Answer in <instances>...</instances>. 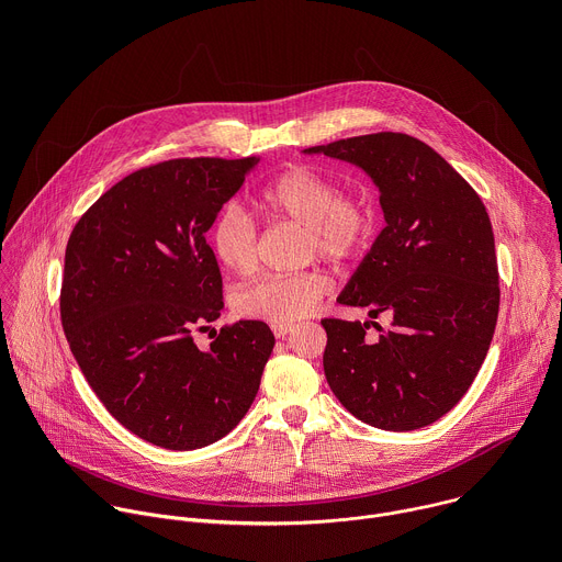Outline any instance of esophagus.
<instances>
[{
    "label": "esophagus",
    "instance_id": "esophagus-1",
    "mask_svg": "<svg viewBox=\"0 0 562 562\" xmlns=\"http://www.w3.org/2000/svg\"><path fill=\"white\" fill-rule=\"evenodd\" d=\"M271 329H273L276 338H286L293 331V325H273Z\"/></svg>",
    "mask_w": 562,
    "mask_h": 562
}]
</instances>
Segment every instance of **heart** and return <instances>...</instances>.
Instances as JSON below:
<instances>
[{
  "mask_svg": "<svg viewBox=\"0 0 562 562\" xmlns=\"http://www.w3.org/2000/svg\"><path fill=\"white\" fill-rule=\"evenodd\" d=\"M256 213L267 222H295L306 228L304 256L347 262L356 258L371 235L373 211L360 195L342 193L338 180L308 167H291L254 198ZM215 260L235 276L258 269V231L254 220L237 206L217 215L209 231ZM323 269L267 276L239 286L233 308L239 317L289 325L308 315L329 291Z\"/></svg>",
  "mask_w": 562,
  "mask_h": 562,
  "instance_id": "obj_1",
  "label": "heart"
}]
</instances>
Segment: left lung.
Segmentation results:
<instances>
[{"label": "left lung", "mask_w": 562, "mask_h": 562, "mask_svg": "<svg viewBox=\"0 0 562 562\" xmlns=\"http://www.w3.org/2000/svg\"><path fill=\"white\" fill-rule=\"evenodd\" d=\"M371 176L386 226L338 302L389 313L391 327L325 317V375L362 423L414 431L451 412L490 351L498 262L487 209L425 142L371 133L311 146ZM373 324L381 336L367 341Z\"/></svg>", "instance_id": "left-lung-1"}]
</instances>
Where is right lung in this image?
Instances as JSON below:
<instances>
[{"instance_id": "1", "label": "right lung", "mask_w": 562, "mask_h": 562, "mask_svg": "<svg viewBox=\"0 0 562 562\" xmlns=\"http://www.w3.org/2000/svg\"><path fill=\"white\" fill-rule=\"evenodd\" d=\"M260 157H178L111 187L75 224L59 315L68 347L109 414L131 434L189 451L245 418L276 338L260 319L224 325L222 276L206 243Z\"/></svg>"}]
</instances>
